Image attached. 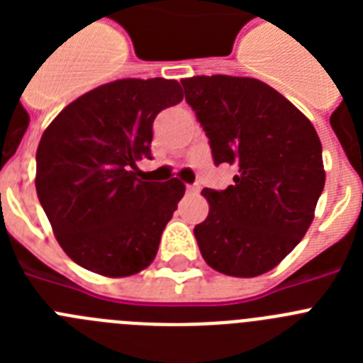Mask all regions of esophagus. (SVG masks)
Wrapping results in <instances>:
<instances>
[{"label": "esophagus", "mask_w": 363, "mask_h": 363, "mask_svg": "<svg viewBox=\"0 0 363 363\" xmlns=\"http://www.w3.org/2000/svg\"><path fill=\"white\" fill-rule=\"evenodd\" d=\"M187 192H189V194H198V192H200V185H198V184L187 185Z\"/></svg>", "instance_id": "obj_1"}]
</instances>
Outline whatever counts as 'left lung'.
<instances>
[{"label":"left lung","instance_id":"left-lung-1","mask_svg":"<svg viewBox=\"0 0 363 363\" xmlns=\"http://www.w3.org/2000/svg\"><path fill=\"white\" fill-rule=\"evenodd\" d=\"M182 85L214 163L236 167L234 185L201 191L209 201V216L194 227L201 256L229 277H259L293 251L313 221L325 185L318 134L259 79L216 74Z\"/></svg>","mask_w":363,"mask_h":363}]
</instances>
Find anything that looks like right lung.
Segmentation results:
<instances>
[{"instance_id": "right-lung-1", "label": "right lung", "mask_w": 363, "mask_h": 363, "mask_svg": "<svg viewBox=\"0 0 363 363\" xmlns=\"http://www.w3.org/2000/svg\"><path fill=\"white\" fill-rule=\"evenodd\" d=\"M184 99L174 79H116L67 105L41 136L36 191L72 262L104 277L149 267L185 185L143 182L154 118Z\"/></svg>"}]
</instances>
